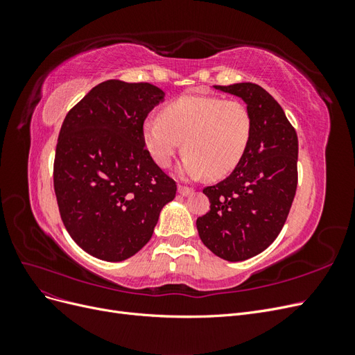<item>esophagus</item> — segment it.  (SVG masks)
<instances>
[{
	"instance_id": "34e87169",
	"label": "esophagus",
	"mask_w": 355,
	"mask_h": 355,
	"mask_svg": "<svg viewBox=\"0 0 355 355\" xmlns=\"http://www.w3.org/2000/svg\"><path fill=\"white\" fill-rule=\"evenodd\" d=\"M178 191H179L180 196H191L192 192H194V189L189 188V187H185V185H179Z\"/></svg>"
}]
</instances>
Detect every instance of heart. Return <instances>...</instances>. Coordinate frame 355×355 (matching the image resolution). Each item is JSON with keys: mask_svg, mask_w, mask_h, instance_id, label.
<instances>
[{"mask_svg": "<svg viewBox=\"0 0 355 355\" xmlns=\"http://www.w3.org/2000/svg\"><path fill=\"white\" fill-rule=\"evenodd\" d=\"M253 133L252 115L237 99L189 94L171 101L144 124V142L159 167H168L184 142L182 176L222 179L240 166Z\"/></svg>", "mask_w": 355, "mask_h": 355, "instance_id": "1", "label": "heart"}]
</instances>
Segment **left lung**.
<instances>
[{"label": "left lung", "mask_w": 355, "mask_h": 355, "mask_svg": "<svg viewBox=\"0 0 355 355\" xmlns=\"http://www.w3.org/2000/svg\"><path fill=\"white\" fill-rule=\"evenodd\" d=\"M214 87L240 98L252 115L249 149L232 173L202 189L210 210L197 219L204 245L225 261L263 252L283 230L297 187V135L283 108L261 85Z\"/></svg>", "instance_id": "8db88e82"}]
</instances>
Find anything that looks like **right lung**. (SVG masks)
<instances>
[{"instance_id": "obj_1", "label": "right lung", "mask_w": 355, "mask_h": 355, "mask_svg": "<svg viewBox=\"0 0 355 355\" xmlns=\"http://www.w3.org/2000/svg\"><path fill=\"white\" fill-rule=\"evenodd\" d=\"M163 98L149 83L108 80L63 120L53 164L59 213L72 240L98 259L137 253L176 197V182L154 163L142 135Z\"/></svg>"}]
</instances>
